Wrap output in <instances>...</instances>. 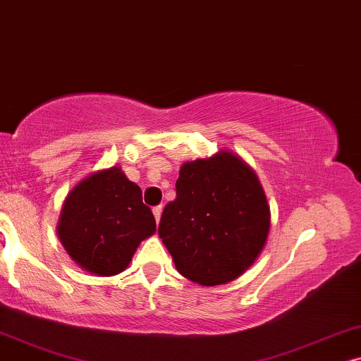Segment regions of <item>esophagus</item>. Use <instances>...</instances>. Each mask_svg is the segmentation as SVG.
Returning a JSON list of instances; mask_svg holds the SVG:
<instances>
[{"instance_id":"1","label":"esophagus","mask_w":361,"mask_h":361,"mask_svg":"<svg viewBox=\"0 0 361 361\" xmlns=\"http://www.w3.org/2000/svg\"><path fill=\"white\" fill-rule=\"evenodd\" d=\"M161 211H163L161 206H155V208H153V216H155V221H157V223H160Z\"/></svg>"}]
</instances>
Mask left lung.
<instances>
[{
  "instance_id": "obj_1",
  "label": "left lung",
  "mask_w": 361,
  "mask_h": 361,
  "mask_svg": "<svg viewBox=\"0 0 361 361\" xmlns=\"http://www.w3.org/2000/svg\"><path fill=\"white\" fill-rule=\"evenodd\" d=\"M269 228L271 209L256 171L236 153L219 150L181 165L158 236L181 276L214 287L252 266Z\"/></svg>"
}]
</instances>
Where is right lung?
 <instances>
[{
  "mask_svg": "<svg viewBox=\"0 0 361 361\" xmlns=\"http://www.w3.org/2000/svg\"><path fill=\"white\" fill-rule=\"evenodd\" d=\"M157 233L140 186L120 166L90 173L62 204L57 236L72 261L94 276L110 277L130 264L143 239Z\"/></svg>",
  "mask_w": 361,
  "mask_h": 361,
  "instance_id": "1",
  "label": "right lung"
}]
</instances>
